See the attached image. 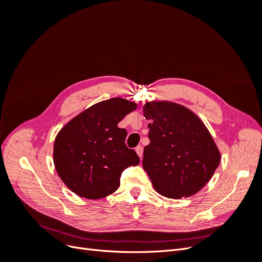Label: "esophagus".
<instances>
[{"mask_svg":"<svg viewBox=\"0 0 262 262\" xmlns=\"http://www.w3.org/2000/svg\"><path fill=\"white\" fill-rule=\"evenodd\" d=\"M136 150H137V153H138V155H139L140 157L143 156V146L139 145V146L136 148Z\"/></svg>","mask_w":262,"mask_h":262,"instance_id":"obj_1","label":"esophagus"}]
</instances>
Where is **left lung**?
I'll use <instances>...</instances> for the list:
<instances>
[{"label":"left lung","instance_id":"obj_1","mask_svg":"<svg viewBox=\"0 0 262 262\" xmlns=\"http://www.w3.org/2000/svg\"><path fill=\"white\" fill-rule=\"evenodd\" d=\"M143 114L150 121L143 168L155 190L170 199L193 195L220 165L210 132L192 112L175 102H146Z\"/></svg>","mask_w":262,"mask_h":262}]
</instances>
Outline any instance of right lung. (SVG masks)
I'll use <instances>...</instances> for the list:
<instances>
[{
	"mask_svg": "<svg viewBox=\"0 0 262 262\" xmlns=\"http://www.w3.org/2000/svg\"><path fill=\"white\" fill-rule=\"evenodd\" d=\"M137 105L112 98L84 110L58 133L53 162L58 175L77 195L97 200L114 193L122 171L137 166L136 150L125 145V129L118 123Z\"/></svg>",
	"mask_w": 262,
	"mask_h": 262,
	"instance_id": "obj_1",
	"label": "right lung"
}]
</instances>
